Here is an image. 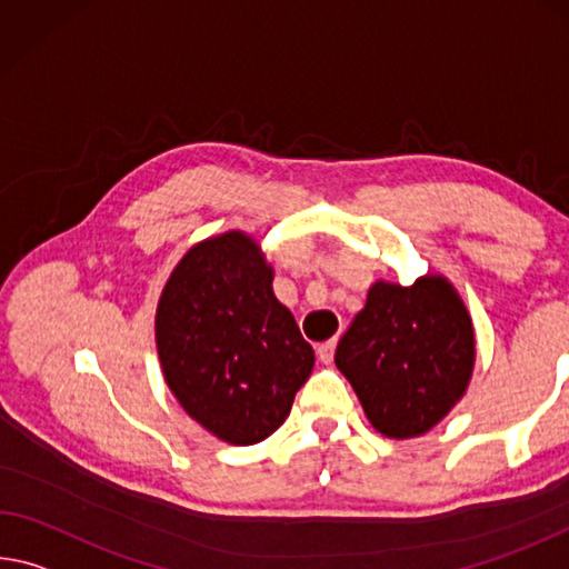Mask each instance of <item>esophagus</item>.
<instances>
[{
	"label": "esophagus",
	"instance_id": "esophagus-1",
	"mask_svg": "<svg viewBox=\"0 0 569 569\" xmlns=\"http://www.w3.org/2000/svg\"><path fill=\"white\" fill-rule=\"evenodd\" d=\"M333 349H337V339H327V341H321V345L317 347V355H319V359H321L323 365H331Z\"/></svg>",
	"mask_w": 569,
	"mask_h": 569
}]
</instances>
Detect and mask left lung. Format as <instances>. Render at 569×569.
Instances as JSON below:
<instances>
[{
    "label": "left lung",
    "instance_id": "left-lung-1",
    "mask_svg": "<svg viewBox=\"0 0 569 569\" xmlns=\"http://www.w3.org/2000/svg\"><path fill=\"white\" fill-rule=\"evenodd\" d=\"M367 420L385 438L436 428L471 385L476 331L461 293L440 273L412 286L375 281L333 355Z\"/></svg>",
    "mask_w": 569,
    "mask_h": 569
}]
</instances>
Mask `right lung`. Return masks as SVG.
Listing matches in <instances>:
<instances>
[{"label": "right lung", "instance_id": "add662e5", "mask_svg": "<svg viewBox=\"0 0 569 569\" xmlns=\"http://www.w3.org/2000/svg\"><path fill=\"white\" fill-rule=\"evenodd\" d=\"M154 337L171 395L230 446L281 428L313 369L311 345L273 293V266L242 230L184 252L161 288Z\"/></svg>", "mask_w": 569, "mask_h": 569}]
</instances>
